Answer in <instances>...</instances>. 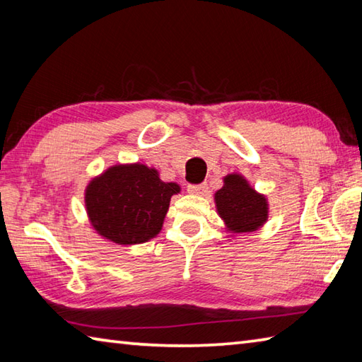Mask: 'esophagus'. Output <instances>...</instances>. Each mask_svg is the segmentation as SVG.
<instances>
[{"mask_svg":"<svg viewBox=\"0 0 362 362\" xmlns=\"http://www.w3.org/2000/svg\"><path fill=\"white\" fill-rule=\"evenodd\" d=\"M209 187L206 183H201V185H188V193L189 194H197V196H205Z\"/></svg>","mask_w":362,"mask_h":362,"instance_id":"1","label":"esophagus"}]
</instances>
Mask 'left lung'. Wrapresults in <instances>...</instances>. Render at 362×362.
Listing matches in <instances>:
<instances>
[{
	"label": "left lung",
	"instance_id": "obj_1",
	"mask_svg": "<svg viewBox=\"0 0 362 362\" xmlns=\"http://www.w3.org/2000/svg\"><path fill=\"white\" fill-rule=\"evenodd\" d=\"M214 199L227 227L233 232H253L267 218L266 199L257 194L241 175L232 174L224 179Z\"/></svg>",
	"mask_w": 362,
	"mask_h": 362
}]
</instances>
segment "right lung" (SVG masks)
<instances>
[{
    "label": "right lung",
    "instance_id": "1",
    "mask_svg": "<svg viewBox=\"0 0 362 362\" xmlns=\"http://www.w3.org/2000/svg\"><path fill=\"white\" fill-rule=\"evenodd\" d=\"M177 183L158 179L144 165L113 166L87 188L86 202L91 224L107 240L140 244L160 230Z\"/></svg>",
    "mask_w": 362,
    "mask_h": 362
}]
</instances>
